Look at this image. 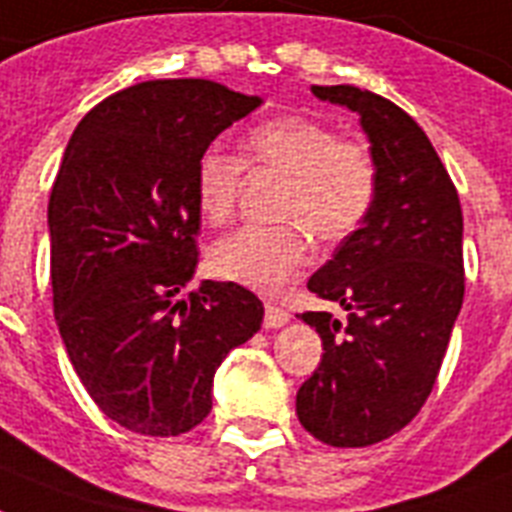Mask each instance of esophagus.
<instances>
[{"label":"esophagus","instance_id":"esophagus-1","mask_svg":"<svg viewBox=\"0 0 512 512\" xmlns=\"http://www.w3.org/2000/svg\"><path fill=\"white\" fill-rule=\"evenodd\" d=\"M265 328H281L289 323V313H286L284 307L276 305H265Z\"/></svg>","mask_w":512,"mask_h":512}]
</instances>
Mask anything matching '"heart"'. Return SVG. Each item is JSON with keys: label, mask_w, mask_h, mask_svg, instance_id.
<instances>
[{"label": "heart", "mask_w": 512, "mask_h": 512, "mask_svg": "<svg viewBox=\"0 0 512 512\" xmlns=\"http://www.w3.org/2000/svg\"><path fill=\"white\" fill-rule=\"evenodd\" d=\"M252 165L281 173L278 226H242L210 249L215 276L263 294H278L310 260L313 234L336 244L355 234L376 199L378 173L371 152L342 141L334 128L313 118L286 115L252 128L244 141ZM244 162L223 149H205L194 168V197L207 223L234 213Z\"/></svg>", "instance_id": "obj_1"}]
</instances>
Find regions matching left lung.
Here are the masks:
<instances>
[{"label":"left lung","instance_id":"left-lung-1","mask_svg":"<svg viewBox=\"0 0 512 512\" xmlns=\"http://www.w3.org/2000/svg\"><path fill=\"white\" fill-rule=\"evenodd\" d=\"M360 115L378 189L368 218L307 289L347 310L302 313L323 339L297 415L331 447L384 442L413 421L434 389L463 307V210L429 136L405 110L357 86H313Z\"/></svg>","mask_w":512,"mask_h":512}]
</instances>
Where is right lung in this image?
I'll list each match as a JSON object with an SVG mask.
<instances>
[{
  "mask_svg": "<svg viewBox=\"0 0 512 512\" xmlns=\"http://www.w3.org/2000/svg\"><path fill=\"white\" fill-rule=\"evenodd\" d=\"M263 105L205 78L144 81L102 99L68 141L49 197L54 321L99 410L144 436H178L213 410L228 352L263 302L202 281L194 168L220 131Z\"/></svg>",
  "mask_w": 512,
  "mask_h": 512,
  "instance_id": "right-lung-1",
  "label": "right lung"
}]
</instances>
